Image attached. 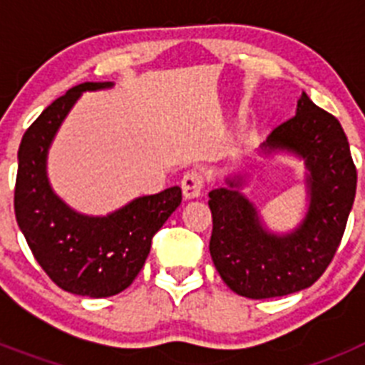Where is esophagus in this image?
<instances>
[{"mask_svg": "<svg viewBox=\"0 0 365 365\" xmlns=\"http://www.w3.org/2000/svg\"><path fill=\"white\" fill-rule=\"evenodd\" d=\"M180 188H182V195L186 199H195L202 193L205 188V175H202L201 170H190L185 173L182 180H180Z\"/></svg>", "mask_w": 365, "mask_h": 365, "instance_id": "1", "label": "esophagus"}]
</instances>
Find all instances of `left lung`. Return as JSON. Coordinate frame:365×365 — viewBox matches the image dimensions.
<instances>
[{
  "label": "left lung",
  "mask_w": 365,
  "mask_h": 365,
  "mask_svg": "<svg viewBox=\"0 0 365 365\" xmlns=\"http://www.w3.org/2000/svg\"><path fill=\"white\" fill-rule=\"evenodd\" d=\"M263 148L305 159L311 205L299 228L274 235L261 227L248 199L232 188L240 180L208 193L215 269L235 294L252 299L292 294L320 278L336 254L356 193V166L340 122L305 93L294 117L274 128Z\"/></svg>",
  "instance_id": "obj_1"
}]
</instances>
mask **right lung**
<instances>
[{
  "instance_id": "1",
  "label": "right lung",
  "mask_w": 365,
  "mask_h": 365,
  "mask_svg": "<svg viewBox=\"0 0 365 365\" xmlns=\"http://www.w3.org/2000/svg\"><path fill=\"white\" fill-rule=\"evenodd\" d=\"M111 87L83 82L43 109L29 125L18 151L14 212L32 256L60 289L108 298L133 283L151 240L182 199L179 186L144 195L106 217L76 214L51 190L45 159L54 133L82 91Z\"/></svg>"
}]
</instances>
